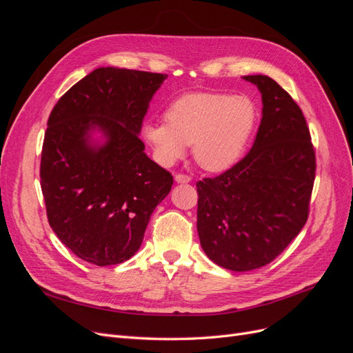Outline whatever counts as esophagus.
I'll return each mask as SVG.
<instances>
[{
  "label": "esophagus",
  "mask_w": 353,
  "mask_h": 353,
  "mask_svg": "<svg viewBox=\"0 0 353 353\" xmlns=\"http://www.w3.org/2000/svg\"><path fill=\"white\" fill-rule=\"evenodd\" d=\"M175 181H176L178 184H187V183H190L191 178L188 175H185V174H176L175 175Z\"/></svg>",
  "instance_id": "34e87169"
}]
</instances>
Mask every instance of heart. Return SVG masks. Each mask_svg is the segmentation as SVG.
Returning <instances> with one entry per match:
<instances>
[{
  "mask_svg": "<svg viewBox=\"0 0 353 353\" xmlns=\"http://www.w3.org/2000/svg\"><path fill=\"white\" fill-rule=\"evenodd\" d=\"M162 121L143 125L157 162L174 165L193 144L196 162L209 172L236 165L259 121L258 103L248 94L194 92L170 101Z\"/></svg>",
  "mask_w": 353,
  "mask_h": 353,
  "instance_id": "heart-1",
  "label": "heart"
}]
</instances>
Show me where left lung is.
I'll return each mask as SVG.
<instances>
[{
	"mask_svg": "<svg viewBox=\"0 0 353 353\" xmlns=\"http://www.w3.org/2000/svg\"><path fill=\"white\" fill-rule=\"evenodd\" d=\"M243 78L262 94L253 147L223 174L196 184L201 248L237 272L268 265L301 232L316 169L309 128L292 95L265 74Z\"/></svg>",
	"mask_w": 353,
	"mask_h": 353,
	"instance_id": "obj_1",
	"label": "left lung"
}]
</instances>
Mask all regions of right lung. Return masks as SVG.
<instances>
[{"label": "right lung", "mask_w": 353, "mask_h": 353, "mask_svg": "<svg viewBox=\"0 0 353 353\" xmlns=\"http://www.w3.org/2000/svg\"><path fill=\"white\" fill-rule=\"evenodd\" d=\"M168 78L99 68L65 94L48 117L41 153V190L50 227L78 258L97 266L128 261L174 184L144 153L143 119ZM92 129L106 141L94 145Z\"/></svg>", "instance_id": "1"}]
</instances>
